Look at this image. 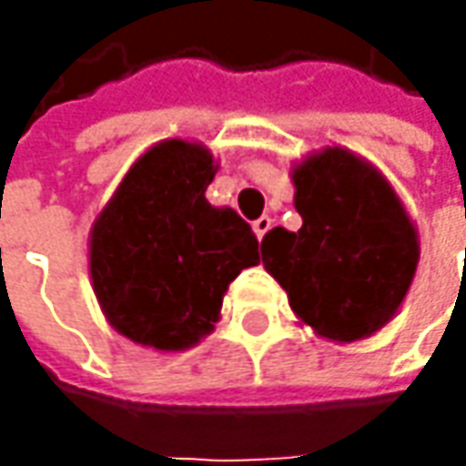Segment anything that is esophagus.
Masks as SVG:
<instances>
[{
  "label": "esophagus",
  "instance_id": "34e87169",
  "mask_svg": "<svg viewBox=\"0 0 466 466\" xmlns=\"http://www.w3.org/2000/svg\"><path fill=\"white\" fill-rule=\"evenodd\" d=\"M269 228H272V218H269V215H261L259 220L254 223V233H257V238H259V241L264 238V233H267Z\"/></svg>",
  "mask_w": 466,
  "mask_h": 466
}]
</instances>
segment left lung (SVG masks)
Masks as SVG:
<instances>
[{
    "mask_svg": "<svg viewBox=\"0 0 466 466\" xmlns=\"http://www.w3.org/2000/svg\"><path fill=\"white\" fill-rule=\"evenodd\" d=\"M290 178L303 225L264 236V269L319 337L339 345L373 337L415 279V220L384 173L348 147L313 150L293 163Z\"/></svg>",
    "mask_w": 466,
    "mask_h": 466,
    "instance_id": "left-lung-1",
    "label": "left lung"
}]
</instances>
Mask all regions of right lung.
<instances>
[{"label": "right lung", "mask_w": 466, "mask_h": 466, "mask_svg": "<svg viewBox=\"0 0 466 466\" xmlns=\"http://www.w3.org/2000/svg\"><path fill=\"white\" fill-rule=\"evenodd\" d=\"M218 168L202 142H155L93 220V293L106 321L142 348L181 352L202 342L220 321L228 285L259 264L251 225L207 202Z\"/></svg>", "instance_id": "add662e5"}]
</instances>
